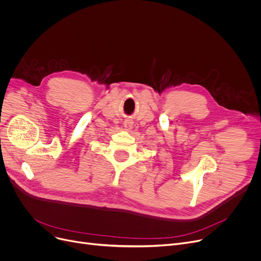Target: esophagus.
<instances>
[{"label": "esophagus", "mask_w": 261, "mask_h": 261, "mask_svg": "<svg viewBox=\"0 0 261 261\" xmlns=\"http://www.w3.org/2000/svg\"><path fill=\"white\" fill-rule=\"evenodd\" d=\"M133 128V121L127 119L123 121V129H125L126 131H131Z\"/></svg>", "instance_id": "obj_1"}]
</instances>
